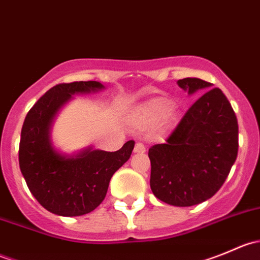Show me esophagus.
<instances>
[{
    "label": "esophagus",
    "mask_w": 260,
    "mask_h": 260,
    "mask_svg": "<svg viewBox=\"0 0 260 260\" xmlns=\"http://www.w3.org/2000/svg\"><path fill=\"white\" fill-rule=\"evenodd\" d=\"M135 152H137V153H143V152H146V147L143 143L141 142H137L135 146Z\"/></svg>",
    "instance_id": "1"
}]
</instances>
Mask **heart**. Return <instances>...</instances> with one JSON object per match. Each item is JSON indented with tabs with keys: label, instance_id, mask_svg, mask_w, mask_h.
<instances>
[{
	"label": "heart",
	"instance_id": "obj_1",
	"mask_svg": "<svg viewBox=\"0 0 260 260\" xmlns=\"http://www.w3.org/2000/svg\"><path fill=\"white\" fill-rule=\"evenodd\" d=\"M170 103L167 101H162V99H157V101L151 102L147 106L143 107L138 114V122L141 124H153V123L158 122L165 113L169 111Z\"/></svg>",
	"mask_w": 260,
	"mask_h": 260
}]
</instances>
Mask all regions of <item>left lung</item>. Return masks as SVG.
<instances>
[{
  "label": "left lung",
  "instance_id": "1",
  "mask_svg": "<svg viewBox=\"0 0 260 260\" xmlns=\"http://www.w3.org/2000/svg\"><path fill=\"white\" fill-rule=\"evenodd\" d=\"M200 98L187 109L164 143L148 149L151 190L174 206L204 203L219 191L238 156V119L219 88L199 78L177 81Z\"/></svg>",
  "mask_w": 260,
  "mask_h": 260
}]
</instances>
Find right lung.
Here are the masks:
<instances>
[{
  "label": "right lung",
  "instance_id": "1",
  "mask_svg": "<svg viewBox=\"0 0 260 260\" xmlns=\"http://www.w3.org/2000/svg\"><path fill=\"white\" fill-rule=\"evenodd\" d=\"M104 88L98 81L61 83L49 89L28 111L21 129L18 162L28 190L41 206L60 216H80L98 208L109 181L135 147L128 141L115 152L86 149L77 157L57 153L49 128L62 104L73 94Z\"/></svg>",
  "mask_w": 260,
  "mask_h": 260
}]
</instances>
